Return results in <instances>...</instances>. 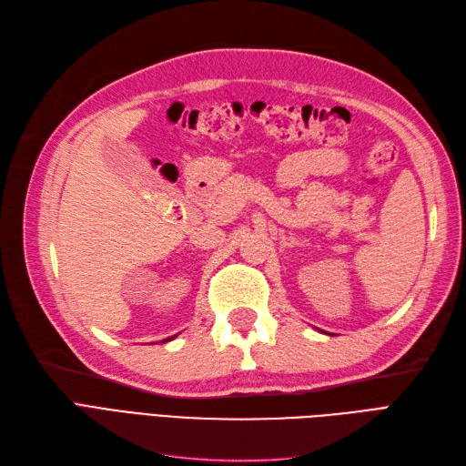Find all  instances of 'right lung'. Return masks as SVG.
Listing matches in <instances>:
<instances>
[{
    "label": "right lung",
    "instance_id": "add662e5",
    "mask_svg": "<svg viewBox=\"0 0 466 466\" xmlns=\"http://www.w3.org/2000/svg\"><path fill=\"white\" fill-rule=\"evenodd\" d=\"M175 338V336H173ZM168 340H171V338H167V340H163V342H168Z\"/></svg>",
    "mask_w": 466,
    "mask_h": 466
}]
</instances>
